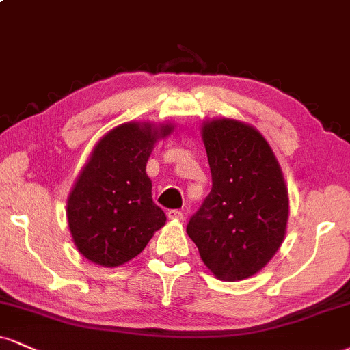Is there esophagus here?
I'll use <instances>...</instances> for the list:
<instances>
[{"label":"esophagus","instance_id":"obj_1","mask_svg":"<svg viewBox=\"0 0 350 350\" xmlns=\"http://www.w3.org/2000/svg\"><path fill=\"white\" fill-rule=\"evenodd\" d=\"M167 218H170V220L183 221L184 220V213L179 212V210H170V212H167Z\"/></svg>","mask_w":350,"mask_h":350}]
</instances>
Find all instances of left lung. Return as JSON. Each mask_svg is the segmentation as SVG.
<instances>
[{"label": "left lung", "mask_w": 350, "mask_h": 350, "mask_svg": "<svg viewBox=\"0 0 350 350\" xmlns=\"http://www.w3.org/2000/svg\"><path fill=\"white\" fill-rule=\"evenodd\" d=\"M212 191L189 220L187 234L220 280L258 273L287 233L288 191L266 138L234 119L202 124Z\"/></svg>", "instance_id": "obj_1"}]
</instances>
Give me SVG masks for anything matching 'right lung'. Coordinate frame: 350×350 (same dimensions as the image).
<instances>
[{
	"instance_id": "add662e5",
	"label": "right lung",
	"mask_w": 350,
	"mask_h": 350,
	"mask_svg": "<svg viewBox=\"0 0 350 350\" xmlns=\"http://www.w3.org/2000/svg\"><path fill=\"white\" fill-rule=\"evenodd\" d=\"M174 125L127 122L96 143L66 200L75 246L91 262L119 267L145 250L166 215L151 199L146 163Z\"/></svg>"
}]
</instances>
